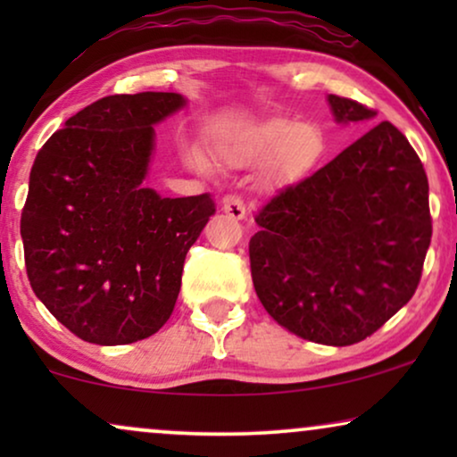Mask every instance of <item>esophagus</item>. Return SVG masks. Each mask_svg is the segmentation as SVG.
<instances>
[{"label": "esophagus", "instance_id": "obj_1", "mask_svg": "<svg viewBox=\"0 0 457 457\" xmlns=\"http://www.w3.org/2000/svg\"><path fill=\"white\" fill-rule=\"evenodd\" d=\"M222 212L235 220H243L247 214V205L239 195H227L222 199Z\"/></svg>", "mask_w": 457, "mask_h": 457}]
</instances>
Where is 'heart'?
<instances>
[{"mask_svg": "<svg viewBox=\"0 0 457 457\" xmlns=\"http://www.w3.org/2000/svg\"><path fill=\"white\" fill-rule=\"evenodd\" d=\"M268 153V177L278 183H293L318 164L324 154V137L316 124H291L285 118H268L239 124L218 137L214 155L227 168H245L264 160ZM187 162L202 170L197 152L187 154Z\"/></svg>", "mask_w": 457, "mask_h": 457, "instance_id": "b5f03b06", "label": "heart"}]
</instances>
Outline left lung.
Here are the masks:
<instances>
[{"instance_id": "obj_1", "label": "left lung", "mask_w": 457, "mask_h": 457, "mask_svg": "<svg viewBox=\"0 0 457 457\" xmlns=\"http://www.w3.org/2000/svg\"><path fill=\"white\" fill-rule=\"evenodd\" d=\"M327 99L339 124L377 116L353 99ZM255 222L249 262L268 314L302 339L353 345L420 283L433 235L427 172L385 120L262 205Z\"/></svg>"}]
</instances>
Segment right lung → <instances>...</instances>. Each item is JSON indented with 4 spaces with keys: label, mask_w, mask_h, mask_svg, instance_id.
Returning <instances> with one entry per match:
<instances>
[{
    "label": "right lung",
    "mask_w": 457,
    "mask_h": 457,
    "mask_svg": "<svg viewBox=\"0 0 457 457\" xmlns=\"http://www.w3.org/2000/svg\"><path fill=\"white\" fill-rule=\"evenodd\" d=\"M185 105L162 91L99 99L30 168L21 218L30 287L87 343L127 345L164 327L185 255L216 212L208 193L172 199L143 185L154 127Z\"/></svg>",
    "instance_id": "right-lung-1"
}]
</instances>
